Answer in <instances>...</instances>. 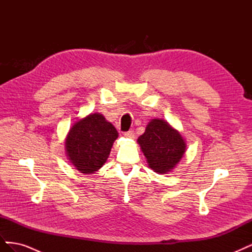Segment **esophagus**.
<instances>
[{
	"label": "esophagus",
	"instance_id": "obj_1",
	"mask_svg": "<svg viewBox=\"0 0 252 252\" xmlns=\"http://www.w3.org/2000/svg\"><path fill=\"white\" fill-rule=\"evenodd\" d=\"M123 135L125 136V138H129V139H133L134 138V132L132 130L130 131H127V132H124Z\"/></svg>",
	"mask_w": 252,
	"mask_h": 252
}]
</instances>
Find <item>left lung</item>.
<instances>
[{
    "label": "left lung",
    "mask_w": 252,
    "mask_h": 252,
    "mask_svg": "<svg viewBox=\"0 0 252 252\" xmlns=\"http://www.w3.org/2000/svg\"><path fill=\"white\" fill-rule=\"evenodd\" d=\"M138 144L149 168L158 174L171 172L186 151V142L179 130L162 119H152Z\"/></svg>",
    "instance_id": "8db88e82"
}]
</instances>
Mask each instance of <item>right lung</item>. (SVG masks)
Wrapping results in <instances>:
<instances>
[{"label": "right lung", "instance_id": "1", "mask_svg": "<svg viewBox=\"0 0 252 252\" xmlns=\"http://www.w3.org/2000/svg\"><path fill=\"white\" fill-rule=\"evenodd\" d=\"M119 133L114 126L94 112L75 121L65 139V151L69 162L79 172L93 174L109 158Z\"/></svg>", "mask_w": 252, "mask_h": 252}]
</instances>
